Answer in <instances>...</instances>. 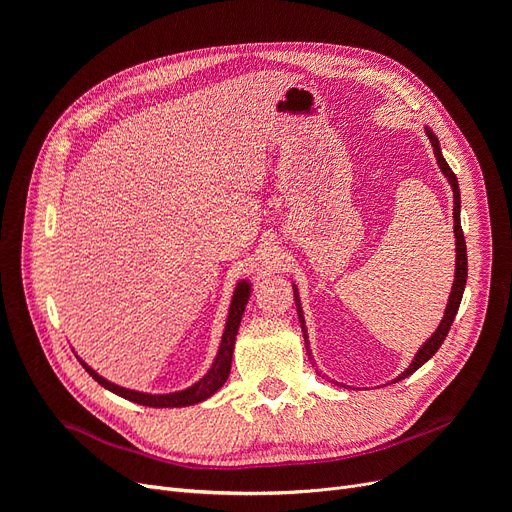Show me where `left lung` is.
Masks as SVG:
<instances>
[{"label": "left lung", "mask_w": 512, "mask_h": 512, "mask_svg": "<svg viewBox=\"0 0 512 512\" xmlns=\"http://www.w3.org/2000/svg\"><path fill=\"white\" fill-rule=\"evenodd\" d=\"M425 132H427V136H429V143H431V147H433V153H436V160H438V166H440V170H442V175L448 179V183H451V188H453V203H455V207H453V220H455L453 232H455V252H457V258H455V282H453L451 294H448V303H446V309H444V318H442V322L438 324L436 333H433V335L427 339V342H425L421 348H418V352L414 354V359H412V363L408 365V369L401 371V374H399L393 382H399V380L408 378L410 374H414V371H416L418 367L425 365V363L431 359V356L438 352V348L442 346V342L446 339L448 331H451V324H453V320H455V316H457V309H459V303H461V297H463V288H466V280H468V252H466V239H463L461 218H459V213H461L459 183H457V177H455V173L451 170V166L446 164V160H444V156H442L438 136L433 134L429 128H425ZM292 290H294V303H297V314H299V322H301L305 348H307L309 359H312V350H309V342H307V329H305V318H303V309H301L299 290H297V286H294V284H292ZM314 365H316V363H314Z\"/></svg>", "instance_id": "obj_1"}]
</instances>
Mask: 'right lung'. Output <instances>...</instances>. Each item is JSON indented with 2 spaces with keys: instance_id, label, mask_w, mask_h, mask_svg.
Listing matches in <instances>:
<instances>
[{
  "instance_id": "add662e5",
  "label": "right lung",
  "mask_w": 512,
  "mask_h": 512,
  "mask_svg": "<svg viewBox=\"0 0 512 512\" xmlns=\"http://www.w3.org/2000/svg\"><path fill=\"white\" fill-rule=\"evenodd\" d=\"M252 294V284L247 280L237 282L235 292H232V301L228 307V318H226V327L222 333V342L218 348V354L209 367L207 374L200 378L198 382H194L192 386L183 391H175V393H164V395H151V393H143V391H132V389H123V386L102 378L100 374H96V369H91L85 361H81V365L85 367L87 374L94 378L98 384H102L104 389H108L111 393L134 401V404L141 406H149V408H185V406H194L200 404V401L209 399L213 393H218L224 382L228 380L230 374V365H232V350H235V339H237V331L239 324L245 312L247 299Z\"/></svg>"
}]
</instances>
